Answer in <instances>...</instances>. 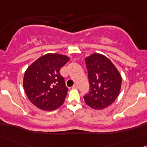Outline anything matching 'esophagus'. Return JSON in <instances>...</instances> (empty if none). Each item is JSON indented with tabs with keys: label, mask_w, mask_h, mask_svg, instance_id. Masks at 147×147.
<instances>
[{
	"label": "esophagus",
	"mask_w": 147,
	"mask_h": 147,
	"mask_svg": "<svg viewBox=\"0 0 147 147\" xmlns=\"http://www.w3.org/2000/svg\"><path fill=\"white\" fill-rule=\"evenodd\" d=\"M77 88H78V86H77L76 84H75V85L72 87V88H73V89H76Z\"/></svg>",
	"instance_id": "1"
}]
</instances>
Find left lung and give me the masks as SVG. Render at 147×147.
I'll list each match as a JSON object with an SVG mask.
<instances>
[{"label": "left lung", "instance_id": "8db88e82", "mask_svg": "<svg viewBox=\"0 0 147 147\" xmlns=\"http://www.w3.org/2000/svg\"><path fill=\"white\" fill-rule=\"evenodd\" d=\"M88 69L90 92L84 96L86 105L95 110H102L117 98L121 86V76L108 58L93 53L85 59Z\"/></svg>", "mask_w": 147, "mask_h": 147}]
</instances>
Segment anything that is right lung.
Here are the masks:
<instances>
[{"label": "right lung", "instance_id": "obj_1", "mask_svg": "<svg viewBox=\"0 0 147 147\" xmlns=\"http://www.w3.org/2000/svg\"><path fill=\"white\" fill-rule=\"evenodd\" d=\"M69 61L67 55L47 53L28 67L23 87L28 100L36 108L51 111L63 105L68 88L59 71Z\"/></svg>", "mask_w": 147, "mask_h": 147}]
</instances>
